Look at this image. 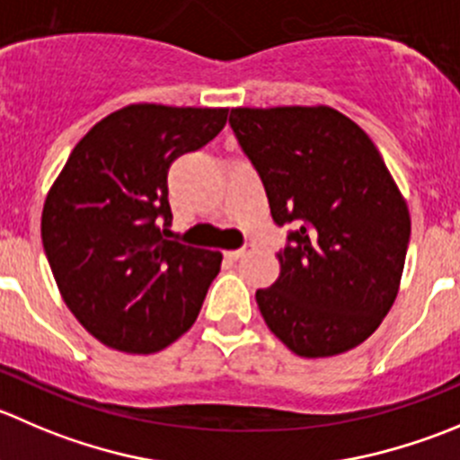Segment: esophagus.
<instances>
[{
  "label": "esophagus",
  "instance_id": "esophagus-1",
  "mask_svg": "<svg viewBox=\"0 0 460 460\" xmlns=\"http://www.w3.org/2000/svg\"><path fill=\"white\" fill-rule=\"evenodd\" d=\"M252 249H253L252 244H244V247H240V249H234V252H226L225 256L229 258V261H240V258H243L244 253H249V252H252Z\"/></svg>",
  "mask_w": 460,
  "mask_h": 460
}]
</instances>
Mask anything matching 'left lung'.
<instances>
[{
	"label": "left lung",
	"mask_w": 460,
	"mask_h": 460,
	"mask_svg": "<svg viewBox=\"0 0 460 460\" xmlns=\"http://www.w3.org/2000/svg\"><path fill=\"white\" fill-rule=\"evenodd\" d=\"M271 217L288 231L280 276L258 289L267 328L301 358L371 337L394 305L411 217L380 150L332 107H235L229 117Z\"/></svg>",
	"instance_id": "obj_1"
}]
</instances>
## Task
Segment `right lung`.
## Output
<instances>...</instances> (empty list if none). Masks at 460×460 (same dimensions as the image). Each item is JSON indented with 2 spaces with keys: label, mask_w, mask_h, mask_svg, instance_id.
<instances>
[{
  "label": "right lung",
  "mask_w": 460,
  "mask_h": 460,
  "mask_svg": "<svg viewBox=\"0 0 460 460\" xmlns=\"http://www.w3.org/2000/svg\"><path fill=\"white\" fill-rule=\"evenodd\" d=\"M229 110L139 102L75 144L42 211V244L66 307L110 349L148 355L186 332L222 253L171 240L168 168L207 146Z\"/></svg>",
  "instance_id": "obj_1"
}]
</instances>
